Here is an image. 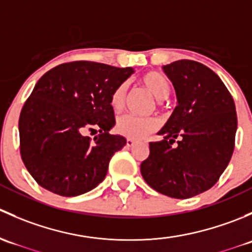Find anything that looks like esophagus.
<instances>
[{
	"instance_id": "obj_1",
	"label": "esophagus",
	"mask_w": 252,
	"mask_h": 252,
	"mask_svg": "<svg viewBox=\"0 0 252 252\" xmlns=\"http://www.w3.org/2000/svg\"><path fill=\"white\" fill-rule=\"evenodd\" d=\"M134 145H135V140H133V139H126V146L131 147Z\"/></svg>"
}]
</instances>
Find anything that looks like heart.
Returning a JSON list of instances; mask_svg holds the SVG:
<instances>
[{"mask_svg":"<svg viewBox=\"0 0 252 252\" xmlns=\"http://www.w3.org/2000/svg\"><path fill=\"white\" fill-rule=\"evenodd\" d=\"M140 83L158 101L166 100L171 94L172 85L169 79L156 70H151V72L142 74ZM126 84H121L112 91L110 97L111 107L114 111H121L126 103ZM159 122L157 118H154V117L144 118V117H136L133 114H123V116L118 117L116 122L117 133L126 138L133 139V140L145 138L150 133L157 130Z\"/></svg>","mask_w":252,"mask_h":252,"instance_id":"1","label":"heart"}]
</instances>
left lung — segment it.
<instances>
[{
	"label": "left lung",
	"instance_id": "8db88e82",
	"mask_svg": "<svg viewBox=\"0 0 252 252\" xmlns=\"http://www.w3.org/2000/svg\"><path fill=\"white\" fill-rule=\"evenodd\" d=\"M178 106L150 142L141 163L145 182L161 194L189 199L217 183L234 151L238 119L234 100L213 70L190 60L163 65Z\"/></svg>",
	"mask_w": 252,
	"mask_h": 252
}]
</instances>
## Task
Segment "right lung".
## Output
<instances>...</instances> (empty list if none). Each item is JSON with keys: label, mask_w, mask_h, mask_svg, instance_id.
<instances>
[{"label": "right lung", "mask_w": 252, "mask_h": 252, "mask_svg": "<svg viewBox=\"0 0 252 252\" xmlns=\"http://www.w3.org/2000/svg\"><path fill=\"white\" fill-rule=\"evenodd\" d=\"M134 73L89 61L63 63L45 73L19 117L20 155L45 189L78 196L97 187L114 152L126 139L111 135L116 124L111 94ZM99 129L94 140L86 130Z\"/></svg>", "instance_id": "obj_1"}]
</instances>
